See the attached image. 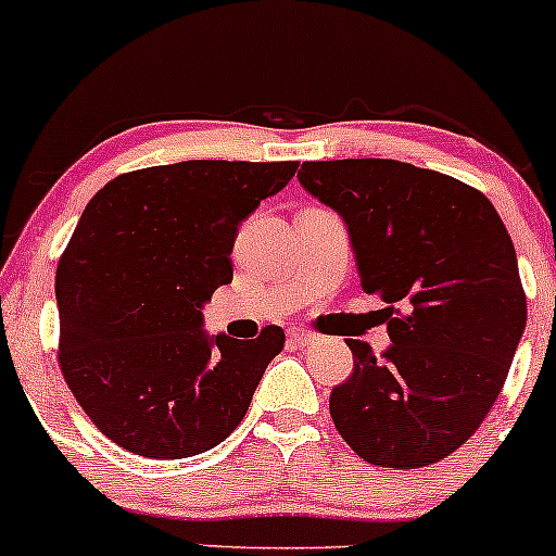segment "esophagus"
Wrapping results in <instances>:
<instances>
[{"label": "esophagus", "instance_id": "obj_1", "mask_svg": "<svg viewBox=\"0 0 556 556\" xmlns=\"http://www.w3.org/2000/svg\"><path fill=\"white\" fill-rule=\"evenodd\" d=\"M289 339H291V344H294V346L315 344V333H309V330H304V328H291Z\"/></svg>", "mask_w": 556, "mask_h": 556}]
</instances>
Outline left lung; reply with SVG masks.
Here are the masks:
<instances>
[{"instance_id": "obj_1", "label": "left lung", "mask_w": 556, "mask_h": 556, "mask_svg": "<svg viewBox=\"0 0 556 556\" xmlns=\"http://www.w3.org/2000/svg\"><path fill=\"white\" fill-rule=\"evenodd\" d=\"M296 178L339 212L362 289L389 304L391 346L349 341L330 417L365 463H439L494 407L526 330L513 239L480 191L409 162H304Z\"/></svg>"}]
</instances>
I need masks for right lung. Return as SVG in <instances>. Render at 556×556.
<instances>
[{"instance_id":"obj_1","label":"right lung","mask_w":556,"mask_h":556,"mask_svg":"<svg viewBox=\"0 0 556 556\" xmlns=\"http://www.w3.org/2000/svg\"><path fill=\"white\" fill-rule=\"evenodd\" d=\"M299 162L189 160L99 189L58 265L60 370L91 422L128 452L184 459L244 420L286 333L239 341L204 330L233 278L239 226Z\"/></svg>"}]
</instances>
